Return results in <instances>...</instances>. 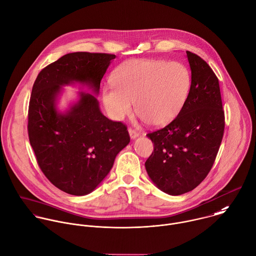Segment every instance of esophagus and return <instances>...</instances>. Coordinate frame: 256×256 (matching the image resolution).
Segmentation results:
<instances>
[{"label": "esophagus", "instance_id": "obj_1", "mask_svg": "<svg viewBox=\"0 0 256 256\" xmlns=\"http://www.w3.org/2000/svg\"><path fill=\"white\" fill-rule=\"evenodd\" d=\"M128 132H130V136L132 138H136L140 136V132L138 130H136L134 128H128Z\"/></svg>", "mask_w": 256, "mask_h": 256}]
</instances>
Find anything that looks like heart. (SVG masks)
Wrapping results in <instances>:
<instances>
[{
  "mask_svg": "<svg viewBox=\"0 0 256 256\" xmlns=\"http://www.w3.org/2000/svg\"><path fill=\"white\" fill-rule=\"evenodd\" d=\"M188 68L176 62L130 60L114 70L112 86L102 90V102L108 114L122 120L132 112L150 126L172 120L184 104L190 88Z\"/></svg>",
  "mask_w": 256,
  "mask_h": 256,
  "instance_id": "obj_1",
  "label": "heart"
}]
</instances>
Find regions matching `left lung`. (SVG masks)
I'll use <instances>...</instances> for the list:
<instances>
[{"label":"left lung","mask_w":256,"mask_h":256,"mask_svg":"<svg viewBox=\"0 0 256 256\" xmlns=\"http://www.w3.org/2000/svg\"><path fill=\"white\" fill-rule=\"evenodd\" d=\"M186 54L192 84L186 102L168 126L146 134L154 144L146 172L158 188L172 196L194 190L208 176L226 126L216 74L200 56L188 50Z\"/></svg>","instance_id":"obj_1"}]
</instances>
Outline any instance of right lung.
Instances as JSON below:
<instances>
[{"label":"right lung","mask_w":256,"mask_h":256,"mask_svg":"<svg viewBox=\"0 0 256 256\" xmlns=\"http://www.w3.org/2000/svg\"><path fill=\"white\" fill-rule=\"evenodd\" d=\"M114 58L104 52H70L44 68L34 82L28 112L30 144L46 178L68 194L92 192L130 138L122 122L100 112L92 94H82L66 114L56 112L54 98L60 86L70 82H88L98 92Z\"/></svg>","instance_id":"1"}]
</instances>
